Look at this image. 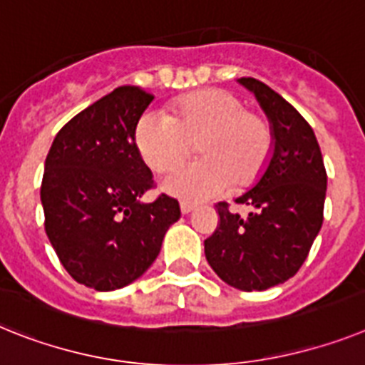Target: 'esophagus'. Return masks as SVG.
Segmentation results:
<instances>
[{
  "instance_id": "esophagus-1",
  "label": "esophagus",
  "mask_w": 365,
  "mask_h": 365,
  "mask_svg": "<svg viewBox=\"0 0 365 365\" xmlns=\"http://www.w3.org/2000/svg\"><path fill=\"white\" fill-rule=\"evenodd\" d=\"M180 210H182L183 215H187V213H191V211L195 210V204H191V202H185V200H183L182 204H180Z\"/></svg>"
}]
</instances>
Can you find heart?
I'll list each match as a JSON object with an SVG mask.
<instances>
[{
    "label": "heart",
    "instance_id": "obj_1",
    "mask_svg": "<svg viewBox=\"0 0 365 365\" xmlns=\"http://www.w3.org/2000/svg\"><path fill=\"white\" fill-rule=\"evenodd\" d=\"M197 143L200 159L167 174L161 187L183 200H207L234 183L247 191L271 163L274 133L234 94L204 88L174 100L170 116L146 111L135 125L139 154L155 173L182 163Z\"/></svg>",
    "mask_w": 365,
    "mask_h": 365
}]
</instances>
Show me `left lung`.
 Masks as SVG:
<instances>
[{"label": "left lung", "mask_w": 365, "mask_h": 365, "mask_svg": "<svg viewBox=\"0 0 365 365\" xmlns=\"http://www.w3.org/2000/svg\"><path fill=\"white\" fill-rule=\"evenodd\" d=\"M256 96L274 133L271 163L235 198L249 217L219 202V226L204 241L211 269L241 292H263L295 274L323 225L327 170L312 125L289 102L254 78L237 79Z\"/></svg>", "instance_id": "8db88e82"}]
</instances>
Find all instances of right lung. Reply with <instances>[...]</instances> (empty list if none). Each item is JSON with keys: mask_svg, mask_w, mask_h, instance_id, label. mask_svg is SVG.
<instances>
[{"mask_svg": "<svg viewBox=\"0 0 365 365\" xmlns=\"http://www.w3.org/2000/svg\"><path fill=\"white\" fill-rule=\"evenodd\" d=\"M154 96L115 88L55 135L42 176L44 228L63 267L96 292L128 286L158 258L176 198L140 197L154 185L135 145V125Z\"/></svg>", "mask_w": 365, "mask_h": 365, "instance_id": "1", "label": "right lung"}]
</instances>
